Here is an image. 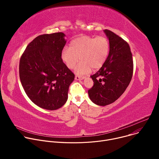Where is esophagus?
Listing matches in <instances>:
<instances>
[{"instance_id":"1","label":"esophagus","mask_w":159,"mask_h":159,"mask_svg":"<svg viewBox=\"0 0 159 159\" xmlns=\"http://www.w3.org/2000/svg\"><path fill=\"white\" fill-rule=\"evenodd\" d=\"M84 78H85V77H84V76H79V75H75V79L77 80H82Z\"/></svg>"}]
</instances>
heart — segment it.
<instances>
[{
  "label": "heart",
  "mask_w": 159,
  "mask_h": 159,
  "mask_svg": "<svg viewBox=\"0 0 159 159\" xmlns=\"http://www.w3.org/2000/svg\"><path fill=\"white\" fill-rule=\"evenodd\" d=\"M109 39L103 36L96 38L82 36L72 40L69 48L63 49L61 59L69 69H74L80 60L77 67V74H85L91 70H98L105 63L109 53Z\"/></svg>",
  "instance_id": "obj_1"
}]
</instances>
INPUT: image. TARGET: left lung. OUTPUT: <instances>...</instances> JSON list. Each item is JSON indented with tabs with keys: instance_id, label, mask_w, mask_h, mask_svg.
I'll return each mask as SVG.
<instances>
[{
	"instance_id": "left-lung-1",
	"label": "left lung",
	"mask_w": 159,
	"mask_h": 159,
	"mask_svg": "<svg viewBox=\"0 0 159 159\" xmlns=\"http://www.w3.org/2000/svg\"><path fill=\"white\" fill-rule=\"evenodd\" d=\"M104 31L109 41V55L103 66L90 76L94 85L88 90L90 99L102 106L114 102L123 94L133 72L132 53L128 43L110 30Z\"/></svg>"
}]
</instances>
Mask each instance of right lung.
Returning <instances> with one entry per match:
<instances>
[{
  "label": "right lung",
  "mask_w": 159,
  "mask_h": 159,
  "mask_svg": "<svg viewBox=\"0 0 159 159\" xmlns=\"http://www.w3.org/2000/svg\"><path fill=\"white\" fill-rule=\"evenodd\" d=\"M65 35L61 32L37 36L19 61V77L28 98L38 106L56 110L63 106L75 75L63 62Z\"/></svg>",
  "instance_id": "obj_1"
}]
</instances>
